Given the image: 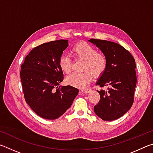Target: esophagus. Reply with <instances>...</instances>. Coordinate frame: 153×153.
<instances>
[{"mask_svg":"<svg viewBox=\"0 0 153 153\" xmlns=\"http://www.w3.org/2000/svg\"><path fill=\"white\" fill-rule=\"evenodd\" d=\"M81 92L83 93H88L90 92H91V90L89 88H85V89H82Z\"/></svg>","mask_w":153,"mask_h":153,"instance_id":"34e87169","label":"esophagus"}]
</instances>
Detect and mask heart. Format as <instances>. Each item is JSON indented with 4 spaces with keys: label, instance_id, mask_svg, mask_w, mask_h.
<instances>
[{
    "label": "heart",
    "instance_id": "b5f03b06",
    "mask_svg": "<svg viewBox=\"0 0 153 153\" xmlns=\"http://www.w3.org/2000/svg\"><path fill=\"white\" fill-rule=\"evenodd\" d=\"M74 57L83 59L82 70L79 74H71L66 77L65 82L70 86L83 88L90 82L92 74L97 77L105 71L107 61L105 54L97 52V48L86 42H80L74 46L71 51ZM59 66L64 74H69L71 70V61L69 56L62 54L59 59Z\"/></svg>",
    "mask_w": 153,
    "mask_h": 153
}]
</instances>
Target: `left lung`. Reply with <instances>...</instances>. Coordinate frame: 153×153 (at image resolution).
Masks as SVG:
<instances>
[{
  "label": "left lung",
  "mask_w": 153,
  "mask_h": 153,
  "mask_svg": "<svg viewBox=\"0 0 153 153\" xmlns=\"http://www.w3.org/2000/svg\"><path fill=\"white\" fill-rule=\"evenodd\" d=\"M88 41L105 54L107 61L105 71L96 83L107 88L97 90L100 98L94 106V113L102 120H115L128 112L133 104L137 82L135 60L117 43L93 38Z\"/></svg>",
  "instance_id": "8db88e82"
}]
</instances>
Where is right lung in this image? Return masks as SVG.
Here are the masks:
<instances>
[{"instance_id":"obj_1","label":"right lung","mask_w":153,"mask_h":153,"mask_svg":"<svg viewBox=\"0 0 153 153\" xmlns=\"http://www.w3.org/2000/svg\"><path fill=\"white\" fill-rule=\"evenodd\" d=\"M68 45L67 40L42 44L30 52L21 66L25 101L38 115L46 120L61 117L78 94L76 88L59 86L63 81L59 59Z\"/></svg>"}]
</instances>
